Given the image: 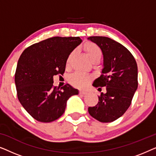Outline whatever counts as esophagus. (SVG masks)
Here are the masks:
<instances>
[{"mask_svg": "<svg viewBox=\"0 0 156 156\" xmlns=\"http://www.w3.org/2000/svg\"><path fill=\"white\" fill-rule=\"evenodd\" d=\"M80 94H82V95H85V94H87V92L86 91L80 90Z\"/></svg>", "mask_w": 156, "mask_h": 156, "instance_id": "1", "label": "esophagus"}]
</instances>
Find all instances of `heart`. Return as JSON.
Segmentation results:
<instances>
[{
	"instance_id": "1",
	"label": "heart",
	"mask_w": 156,
	"mask_h": 156,
	"mask_svg": "<svg viewBox=\"0 0 156 156\" xmlns=\"http://www.w3.org/2000/svg\"><path fill=\"white\" fill-rule=\"evenodd\" d=\"M84 49L91 61L100 60L102 57V51L100 48L97 44L92 42L87 43L84 46ZM74 55V52H71L67 59V65L70 62L72 56ZM90 80V76L89 74L82 73V72H75L72 74L69 77V82L73 86L76 87H83L86 85L89 81Z\"/></svg>"
}]
</instances>
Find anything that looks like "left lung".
Instances as JSON below:
<instances>
[{
	"label": "left lung",
	"mask_w": 156,
	"mask_h": 156,
	"mask_svg": "<svg viewBox=\"0 0 156 156\" xmlns=\"http://www.w3.org/2000/svg\"><path fill=\"white\" fill-rule=\"evenodd\" d=\"M88 40L99 47L104 56L101 74L93 86L98 90L106 87L97 105L89 107L88 112L100 122H112L126 112L137 90V64L127 48L109 37L93 36Z\"/></svg>",
	"instance_id": "left-lung-1"
}]
</instances>
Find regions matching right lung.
<instances>
[{"instance_id":"add662e5","label":"right lung","mask_w":156,"mask_h":156,"mask_svg":"<svg viewBox=\"0 0 156 156\" xmlns=\"http://www.w3.org/2000/svg\"><path fill=\"white\" fill-rule=\"evenodd\" d=\"M79 37L48 38L25 49L18 59L15 83L19 101L35 120L49 123L64 114L67 100L79 94L71 85L53 86V76L63 74Z\"/></svg>"}]
</instances>
